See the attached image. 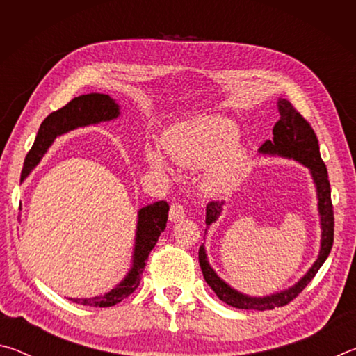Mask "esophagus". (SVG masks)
Instances as JSON below:
<instances>
[{"mask_svg": "<svg viewBox=\"0 0 356 356\" xmlns=\"http://www.w3.org/2000/svg\"><path fill=\"white\" fill-rule=\"evenodd\" d=\"M184 218H185V209H184V206H182V204H179V202H174L172 206H171V209H170V221L177 222V221L184 220Z\"/></svg>", "mask_w": 356, "mask_h": 356, "instance_id": "obj_1", "label": "esophagus"}]
</instances>
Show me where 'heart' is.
Returning <instances> with one entry per match:
<instances>
[{"label":"heart","instance_id":"b5f03b06","mask_svg":"<svg viewBox=\"0 0 356 356\" xmlns=\"http://www.w3.org/2000/svg\"><path fill=\"white\" fill-rule=\"evenodd\" d=\"M238 130L231 120L218 116L196 118L172 125L163 136V146L174 163L195 170L204 165L202 188L209 195L226 193L237 184L246 165V150L237 143ZM154 170L165 171L166 159L155 147L146 149Z\"/></svg>","mask_w":356,"mask_h":356}]
</instances>
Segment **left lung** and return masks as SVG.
Wrapping results in <instances>:
<instances>
[{
  "mask_svg": "<svg viewBox=\"0 0 356 356\" xmlns=\"http://www.w3.org/2000/svg\"><path fill=\"white\" fill-rule=\"evenodd\" d=\"M278 111L280 120L273 127V140L265 141L259 152L267 155H280L284 159H292L298 163L309 168L312 180H314L316 191H317V207L318 215H321V227H322V240H321V251L318 257L312 267L308 270L303 278L292 287L284 289V291L276 292L272 295H265V297H250V295L242 293L226 284L215 270L210 267L207 261L206 248L204 245L200 248V265L207 284L212 287V291L216 293L221 301L226 305L234 306L238 309H256L265 311L286 306L287 303L297 297L303 289L309 284L314 278L318 268L322 267L323 262L333 246L334 237V215H333V204H331V188L327 166H325L321 150H318V141L314 134V130L301 114L295 110L291 102L286 99H278ZM222 201H212L207 204L206 209V225L207 227L220 218L222 212ZM207 231V229H206Z\"/></svg>",
  "mask_w": 356,
  "mask_h": 356,
  "instance_id": "8db88e82",
  "label": "left lung"
}]
</instances>
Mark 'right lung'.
Listing matches in <instances>:
<instances>
[{
  "mask_svg": "<svg viewBox=\"0 0 356 356\" xmlns=\"http://www.w3.org/2000/svg\"><path fill=\"white\" fill-rule=\"evenodd\" d=\"M120 114L119 105L110 95L106 94H84L80 97L72 99L67 105L61 110L53 111L44 119L40 124V129L35 136V141L29 150L25 163L22 170V180L28 177L35 166L39 165L42 156L45 155L48 147L51 146L56 136L67 134L70 130L78 127H88L105 120L116 119ZM168 212L170 206L166 201H159L149 206H144L138 212L136 222V236H135V248H134V262L131 268L125 278L119 282L116 287H113L110 292L91 298H69L74 303L83 306H95V308H108L114 306L127 298L129 295L135 292V289L140 286L141 275L146 267V261L149 252L152 251L155 243L159 242L160 234L165 231Z\"/></svg>",
  "mask_w": 356,
  "mask_h": 356,
  "instance_id": "right-lung-1",
  "label": "right lung"
}]
</instances>
